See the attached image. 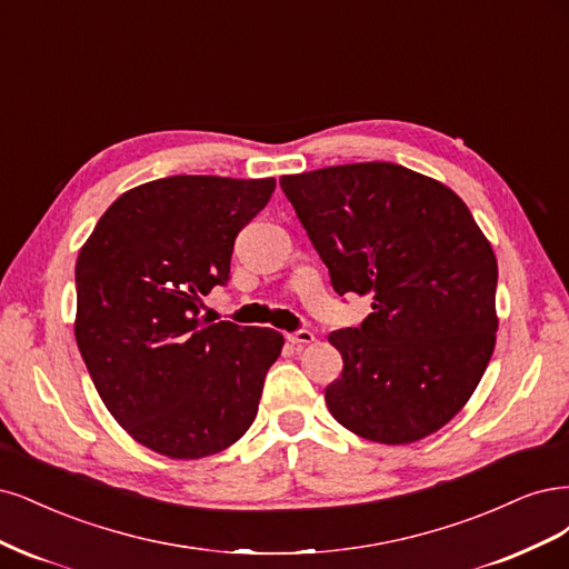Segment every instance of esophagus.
Listing matches in <instances>:
<instances>
[{"label": "esophagus", "instance_id": "esophagus-1", "mask_svg": "<svg viewBox=\"0 0 569 569\" xmlns=\"http://www.w3.org/2000/svg\"><path fill=\"white\" fill-rule=\"evenodd\" d=\"M286 338L292 345H311V342H315V333L307 331V328H302V331H296V333H286Z\"/></svg>", "mask_w": 569, "mask_h": 569}]
</instances>
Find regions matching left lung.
Returning <instances> with one entry per match:
<instances>
[{"label":"left lung","mask_w":569,"mask_h":569,"mask_svg":"<svg viewBox=\"0 0 569 569\" xmlns=\"http://www.w3.org/2000/svg\"><path fill=\"white\" fill-rule=\"evenodd\" d=\"M338 296H371L359 328L328 336L342 373L326 388L338 423L411 445L466 407L497 345V254L442 181L395 162L279 179Z\"/></svg>","instance_id":"1"}]
</instances>
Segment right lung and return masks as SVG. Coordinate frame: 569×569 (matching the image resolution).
<instances>
[{"instance_id": "1", "label": "right lung", "mask_w": 569, "mask_h": 569, "mask_svg": "<svg viewBox=\"0 0 569 569\" xmlns=\"http://www.w3.org/2000/svg\"><path fill=\"white\" fill-rule=\"evenodd\" d=\"M277 179L177 174L124 191L76 264V340L106 409L139 445L193 461L238 442L258 416L283 336L198 319L229 283L238 231Z\"/></svg>"}]
</instances>
